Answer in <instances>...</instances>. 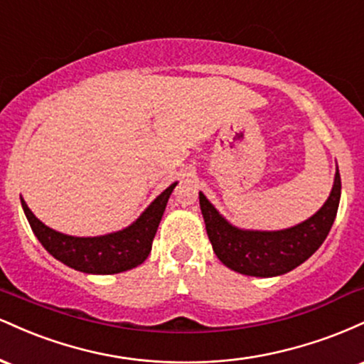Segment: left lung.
Masks as SVG:
<instances>
[{"label": "left lung", "instance_id": "left-lung-1", "mask_svg": "<svg viewBox=\"0 0 364 364\" xmlns=\"http://www.w3.org/2000/svg\"><path fill=\"white\" fill-rule=\"evenodd\" d=\"M200 208L214 253L228 269L253 277H277L306 262L327 237L341 202V174L336 171L327 202L303 223L279 231L236 228L200 191Z\"/></svg>", "mask_w": 364, "mask_h": 364}]
</instances>
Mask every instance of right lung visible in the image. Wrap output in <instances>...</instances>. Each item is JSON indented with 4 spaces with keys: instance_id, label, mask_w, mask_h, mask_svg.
I'll return each mask as SVG.
<instances>
[{
    "instance_id": "1",
    "label": "right lung",
    "mask_w": 364,
    "mask_h": 364,
    "mask_svg": "<svg viewBox=\"0 0 364 364\" xmlns=\"http://www.w3.org/2000/svg\"><path fill=\"white\" fill-rule=\"evenodd\" d=\"M176 185L178 181L166 188L128 228L102 236L63 235L41 223L22 196L20 202L37 240L56 260L83 274L109 275L127 272L147 260L159 223Z\"/></svg>"
}]
</instances>
